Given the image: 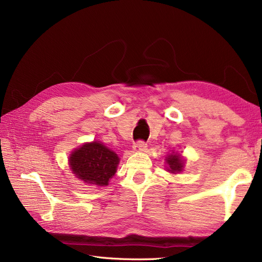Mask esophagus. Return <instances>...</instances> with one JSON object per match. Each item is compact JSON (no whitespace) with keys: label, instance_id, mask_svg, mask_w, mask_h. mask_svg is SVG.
Instances as JSON below:
<instances>
[{"label":"esophagus","instance_id":"1","mask_svg":"<svg viewBox=\"0 0 262 262\" xmlns=\"http://www.w3.org/2000/svg\"><path fill=\"white\" fill-rule=\"evenodd\" d=\"M146 147L147 145L144 141H138L133 145V149L136 150V152H143V150L146 149Z\"/></svg>","mask_w":262,"mask_h":262}]
</instances>
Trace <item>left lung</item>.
Returning <instances> with one entry per match:
<instances>
[{
  "label": "left lung",
  "mask_w": 262,
  "mask_h": 262,
  "mask_svg": "<svg viewBox=\"0 0 262 262\" xmlns=\"http://www.w3.org/2000/svg\"><path fill=\"white\" fill-rule=\"evenodd\" d=\"M166 163L168 165L167 170L172 173L179 172L184 168V161H182V158L180 157L179 154L171 153L170 155L167 156V158H166Z\"/></svg>",
  "instance_id": "obj_1"
}]
</instances>
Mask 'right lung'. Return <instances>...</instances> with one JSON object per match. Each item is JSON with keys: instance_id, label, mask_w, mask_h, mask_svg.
I'll return each mask as SVG.
<instances>
[{"instance_id": "add662e5", "label": "right lung", "mask_w": 262, "mask_h": 262, "mask_svg": "<svg viewBox=\"0 0 262 262\" xmlns=\"http://www.w3.org/2000/svg\"><path fill=\"white\" fill-rule=\"evenodd\" d=\"M119 164V157L98 142L86 143L72 152L70 165L73 173L86 184L107 186Z\"/></svg>"}]
</instances>
